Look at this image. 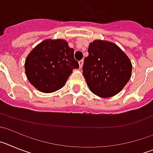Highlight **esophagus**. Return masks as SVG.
I'll list each match as a JSON object with an SVG mask.
<instances>
[{
    "mask_svg": "<svg viewBox=\"0 0 153 153\" xmlns=\"http://www.w3.org/2000/svg\"><path fill=\"white\" fill-rule=\"evenodd\" d=\"M79 68H82V67H83V60H79Z\"/></svg>",
    "mask_w": 153,
    "mask_h": 153,
    "instance_id": "obj_1",
    "label": "esophagus"
}]
</instances>
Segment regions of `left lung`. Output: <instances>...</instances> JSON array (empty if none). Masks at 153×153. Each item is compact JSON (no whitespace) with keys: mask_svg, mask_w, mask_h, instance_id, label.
I'll return each mask as SVG.
<instances>
[{"mask_svg":"<svg viewBox=\"0 0 153 153\" xmlns=\"http://www.w3.org/2000/svg\"><path fill=\"white\" fill-rule=\"evenodd\" d=\"M88 53L83 74L90 91L103 98L120 93L131 77L129 57L117 45L101 40L90 43Z\"/></svg>","mask_w":153,"mask_h":153,"instance_id":"obj_1","label":"left lung"}]
</instances>
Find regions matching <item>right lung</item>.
<instances>
[{"label": "right lung", "instance_id": "add662e5", "mask_svg": "<svg viewBox=\"0 0 153 153\" xmlns=\"http://www.w3.org/2000/svg\"><path fill=\"white\" fill-rule=\"evenodd\" d=\"M24 67L27 77L35 88L53 93L64 86L79 63L74 59V50L66 40L48 39L30 51Z\"/></svg>", "mask_w": 153, "mask_h": 153}]
</instances>
